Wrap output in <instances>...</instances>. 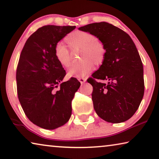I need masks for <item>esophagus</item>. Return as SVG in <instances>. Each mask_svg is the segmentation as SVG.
I'll return each instance as SVG.
<instances>
[{"instance_id": "1", "label": "esophagus", "mask_w": 159, "mask_h": 159, "mask_svg": "<svg viewBox=\"0 0 159 159\" xmlns=\"http://www.w3.org/2000/svg\"><path fill=\"white\" fill-rule=\"evenodd\" d=\"M78 80H79L80 81V83L81 84H84V83L86 81V79H84V78H79V79H78Z\"/></svg>"}]
</instances>
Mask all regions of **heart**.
I'll list each match as a JSON object with an SVG mask.
<instances>
[{
    "label": "heart",
    "mask_w": 159,
    "mask_h": 159,
    "mask_svg": "<svg viewBox=\"0 0 159 159\" xmlns=\"http://www.w3.org/2000/svg\"><path fill=\"white\" fill-rule=\"evenodd\" d=\"M95 37L89 32L76 30L70 32L64 38V42L71 50L80 49V60L68 72L69 77H84L95 65L102 64L106 56V49L101 42L95 40ZM54 56L57 61L63 67L68 69L71 65L70 52L61 44H58L54 49Z\"/></svg>",
    "instance_id": "heart-1"
}]
</instances>
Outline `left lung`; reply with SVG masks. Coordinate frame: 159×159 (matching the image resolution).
<instances>
[{"instance_id":"1","label":"left lung","mask_w":159,"mask_h":159,"mask_svg":"<svg viewBox=\"0 0 159 159\" xmlns=\"http://www.w3.org/2000/svg\"><path fill=\"white\" fill-rule=\"evenodd\" d=\"M91 33L105 45L106 56L88 82L92 85V100L97 115L108 122L129 120L139 106L144 93L143 69L134 42L122 30L105 22L79 28ZM95 79L107 80L108 84Z\"/></svg>"}]
</instances>
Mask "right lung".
I'll list each match as a JSON object with an SVG mask.
<instances>
[{"mask_svg":"<svg viewBox=\"0 0 159 159\" xmlns=\"http://www.w3.org/2000/svg\"><path fill=\"white\" fill-rule=\"evenodd\" d=\"M75 28L39 27L27 39L20 56L16 70L19 101L27 118L44 129H57L71 115V101L80 83L75 78L62 82L66 70L55 58L54 49Z\"/></svg>","mask_w":159,"mask_h":159,"instance_id":"add662e5","label":"right lung"}]
</instances>
